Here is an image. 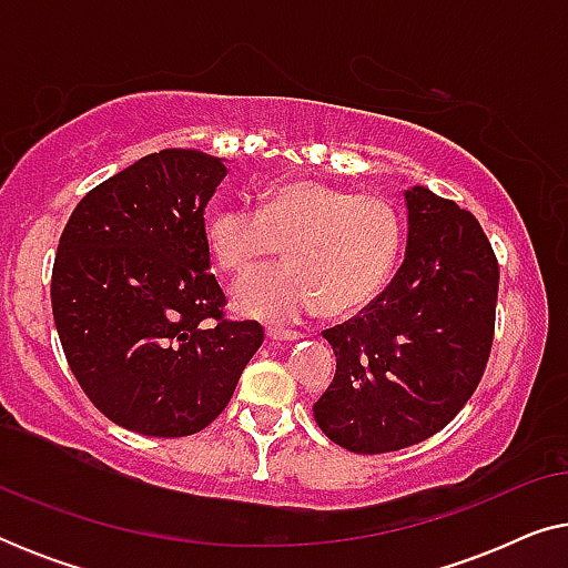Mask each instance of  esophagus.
<instances>
[{
	"instance_id": "34e87169",
	"label": "esophagus",
	"mask_w": 568,
	"mask_h": 568,
	"mask_svg": "<svg viewBox=\"0 0 568 568\" xmlns=\"http://www.w3.org/2000/svg\"><path fill=\"white\" fill-rule=\"evenodd\" d=\"M266 336H268L271 341H282V344H292V341L305 338V336H302V333H297V331H284V328H268Z\"/></svg>"
}]
</instances>
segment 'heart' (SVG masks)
I'll return each mask as SVG.
<instances>
[{"label":"heart","instance_id":"1","mask_svg":"<svg viewBox=\"0 0 568 568\" xmlns=\"http://www.w3.org/2000/svg\"><path fill=\"white\" fill-rule=\"evenodd\" d=\"M206 243L224 271L243 274L286 243L290 263L232 284V310L263 323L352 315L390 282L403 245L398 209L383 196L317 181L263 191L258 209L230 204L209 216Z\"/></svg>","mask_w":568,"mask_h":568}]
</instances>
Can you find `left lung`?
<instances>
[{
    "instance_id": "8db88e82",
    "label": "left lung",
    "mask_w": 568,
    "mask_h": 568,
    "mask_svg": "<svg viewBox=\"0 0 568 568\" xmlns=\"http://www.w3.org/2000/svg\"><path fill=\"white\" fill-rule=\"evenodd\" d=\"M398 274L352 321L323 331L336 377L313 406L325 437L356 455L418 445L476 393L494 344L499 263L470 212L406 191Z\"/></svg>"
}]
</instances>
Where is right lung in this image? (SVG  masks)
I'll return each instance as SVG.
<instances>
[{
    "instance_id": "right-lung-1",
    "label": "right lung",
    "mask_w": 568,
    "mask_h": 568,
    "mask_svg": "<svg viewBox=\"0 0 568 568\" xmlns=\"http://www.w3.org/2000/svg\"><path fill=\"white\" fill-rule=\"evenodd\" d=\"M220 158L162 150L84 196L61 232L51 307L77 383L100 414L144 437H189L227 408L263 344L224 317L204 209Z\"/></svg>"
}]
</instances>
